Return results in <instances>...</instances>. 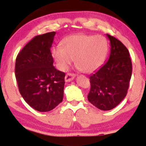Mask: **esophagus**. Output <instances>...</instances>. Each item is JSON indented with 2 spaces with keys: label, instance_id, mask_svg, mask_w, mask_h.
Instances as JSON below:
<instances>
[{
  "label": "esophagus",
  "instance_id": "1",
  "mask_svg": "<svg viewBox=\"0 0 146 146\" xmlns=\"http://www.w3.org/2000/svg\"><path fill=\"white\" fill-rule=\"evenodd\" d=\"M75 77H76V75L74 73H67L65 76V81L66 82H70V81H72L74 79Z\"/></svg>",
  "mask_w": 146,
  "mask_h": 146
}]
</instances>
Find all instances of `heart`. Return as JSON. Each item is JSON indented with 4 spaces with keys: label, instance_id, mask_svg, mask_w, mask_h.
<instances>
[{
    "label": "heart",
    "instance_id": "b5f03b06",
    "mask_svg": "<svg viewBox=\"0 0 146 146\" xmlns=\"http://www.w3.org/2000/svg\"><path fill=\"white\" fill-rule=\"evenodd\" d=\"M63 47L56 46L52 55L57 67L65 71L73 59L81 71L91 73L103 64L108 50L106 38L103 36L77 34L67 37L62 42Z\"/></svg>",
    "mask_w": 146,
    "mask_h": 146
}]
</instances>
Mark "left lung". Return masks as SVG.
Wrapping results in <instances>:
<instances>
[{
	"mask_svg": "<svg viewBox=\"0 0 146 146\" xmlns=\"http://www.w3.org/2000/svg\"><path fill=\"white\" fill-rule=\"evenodd\" d=\"M110 54L108 61L90 76L91 88L87 99L102 110L116 107L127 94L132 73L129 52L119 40L107 34Z\"/></svg>",
	"mask_w": 146,
	"mask_h": 146,
	"instance_id": "left-lung-1",
	"label": "left lung"
}]
</instances>
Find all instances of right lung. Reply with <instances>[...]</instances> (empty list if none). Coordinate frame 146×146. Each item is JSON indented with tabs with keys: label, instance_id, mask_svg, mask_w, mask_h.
<instances>
[{
	"label": "right lung",
	"instance_id": "obj_1",
	"mask_svg": "<svg viewBox=\"0 0 146 146\" xmlns=\"http://www.w3.org/2000/svg\"><path fill=\"white\" fill-rule=\"evenodd\" d=\"M55 34L53 31L34 37L16 58L15 77L19 92L39 112L53 110L64 97L65 73L54 68L50 51Z\"/></svg>",
	"mask_w": 146,
	"mask_h": 146
}]
</instances>
